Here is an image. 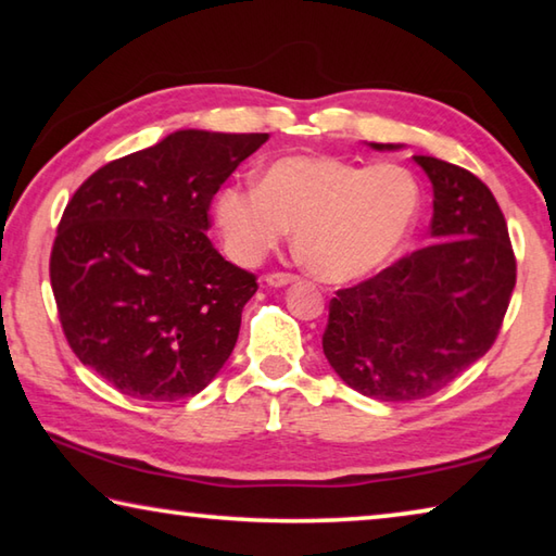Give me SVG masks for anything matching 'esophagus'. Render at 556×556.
I'll return each mask as SVG.
<instances>
[{"instance_id": "esophagus-1", "label": "esophagus", "mask_w": 556, "mask_h": 556, "mask_svg": "<svg viewBox=\"0 0 556 556\" xmlns=\"http://www.w3.org/2000/svg\"><path fill=\"white\" fill-rule=\"evenodd\" d=\"M265 281L269 287H287V285H294L296 277L287 275V271H271V275L265 277Z\"/></svg>"}]
</instances>
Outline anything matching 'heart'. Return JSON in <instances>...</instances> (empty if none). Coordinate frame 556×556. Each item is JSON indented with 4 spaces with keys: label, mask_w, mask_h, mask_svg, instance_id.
<instances>
[{
    "label": "heart",
    "mask_w": 556,
    "mask_h": 556,
    "mask_svg": "<svg viewBox=\"0 0 556 556\" xmlns=\"http://www.w3.org/2000/svg\"><path fill=\"white\" fill-rule=\"evenodd\" d=\"M419 184L400 164L336 156H281L257 186L232 184L215 199L230 257L257 265L294 230V252L318 279L343 285L397 255L419 213Z\"/></svg>",
    "instance_id": "obj_1"
}]
</instances>
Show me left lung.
I'll use <instances>...</instances> for the list:
<instances>
[{"mask_svg":"<svg viewBox=\"0 0 556 556\" xmlns=\"http://www.w3.org/2000/svg\"><path fill=\"white\" fill-rule=\"evenodd\" d=\"M412 159L434 191L431 244L336 291L324 333L338 378L380 402L421 400L456 380L493 345L515 289L513 244L491 188L456 164Z\"/></svg>","mask_w":556,"mask_h":556,"instance_id":"obj_1","label":"left lung"}]
</instances>
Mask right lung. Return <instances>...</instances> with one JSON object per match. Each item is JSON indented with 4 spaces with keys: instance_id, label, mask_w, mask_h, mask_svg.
Segmentation results:
<instances>
[{
    "instance_id": "add662e5",
    "label": "right lung",
    "mask_w": 556,
    "mask_h": 556,
    "mask_svg": "<svg viewBox=\"0 0 556 556\" xmlns=\"http://www.w3.org/2000/svg\"><path fill=\"white\" fill-rule=\"evenodd\" d=\"M265 142L178 129L98 168L65 205L51 252L63 333L127 397H193L230 357L257 281L213 248L208 208Z\"/></svg>"
}]
</instances>
